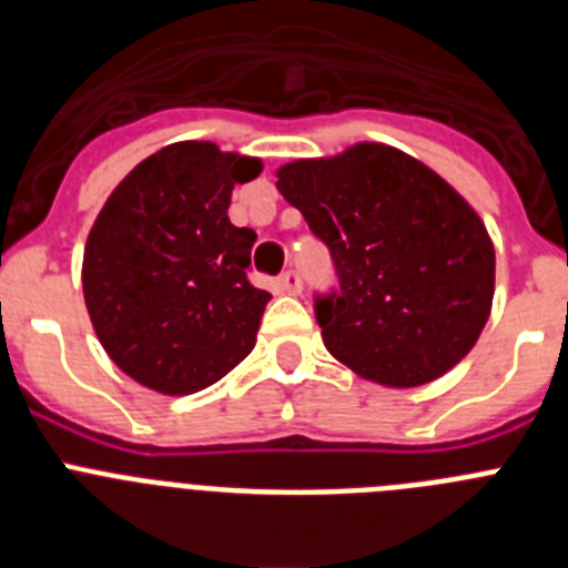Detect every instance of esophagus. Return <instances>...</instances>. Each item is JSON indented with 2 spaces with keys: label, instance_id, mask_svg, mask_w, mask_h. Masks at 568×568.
I'll list each match as a JSON object with an SVG mask.
<instances>
[{
  "label": "esophagus",
  "instance_id": "1",
  "mask_svg": "<svg viewBox=\"0 0 568 568\" xmlns=\"http://www.w3.org/2000/svg\"><path fill=\"white\" fill-rule=\"evenodd\" d=\"M278 287H281V293L298 295L301 293V275L295 273V270H287V273L278 278Z\"/></svg>",
  "mask_w": 568,
  "mask_h": 568
}]
</instances>
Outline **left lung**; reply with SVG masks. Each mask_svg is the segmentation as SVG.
I'll use <instances>...</instances> for the list:
<instances>
[{
  "mask_svg": "<svg viewBox=\"0 0 568 568\" xmlns=\"http://www.w3.org/2000/svg\"><path fill=\"white\" fill-rule=\"evenodd\" d=\"M275 175L333 253L341 287L315 301L333 358L395 389L449 373L480 338L495 295V247L464 195L378 142Z\"/></svg>",
  "mask_w": 568,
  "mask_h": 568,
  "instance_id": "1",
  "label": "left lung"
}]
</instances>
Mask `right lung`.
Returning a JSON list of instances; mask_svg holds the SVG:
<instances>
[{
    "label": "right lung",
    "instance_id": "right-lung-1",
    "mask_svg": "<svg viewBox=\"0 0 568 568\" xmlns=\"http://www.w3.org/2000/svg\"><path fill=\"white\" fill-rule=\"evenodd\" d=\"M253 155L175 142L110 193L90 227L82 290L113 364L148 389L193 395L247 358L267 290L247 281L255 233L230 224Z\"/></svg>",
    "mask_w": 568,
    "mask_h": 568
}]
</instances>
